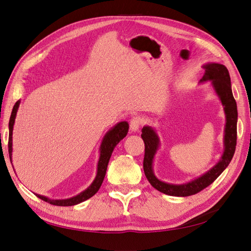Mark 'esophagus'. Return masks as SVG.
I'll use <instances>...</instances> for the list:
<instances>
[{
    "mask_svg": "<svg viewBox=\"0 0 251 251\" xmlns=\"http://www.w3.org/2000/svg\"><path fill=\"white\" fill-rule=\"evenodd\" d=\"M141 123H142V119L138 116H135L131 119L130 121V128L132 132H137L139 130V127L141 126Z\"/></svg>",
    "mask_w": 251,
    "mask_h": 251,
    "instance_id": "obj_1",
    "label": "esophagus"
}]
</instances>
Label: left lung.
<instances>
[{
	"label": "left lung",
	"instance_id": "8db88e82",
	"mask_svg": "<svg viewBox=\"0 0 251 251\" xmlns=\"http://www.w3.org/2000/svg\"><path fill=\"white\" fill-rule=\"evenodd\" d=\"M205 70L203 77L200 82L210 81L211 87L214 88L215 93L218 95L220 101L224 107L225 113V127H224V151L220 158L218 163L212 166L200 177L191 180L186 183L173 184L159 180L154 174L153 164L154 158L160 146L158 134L153 127L146 126L142 127L141 137L144 141V159H143V171L151 185L157 191L165 195L175 197H187L201 192L202 189L210 185L223 171L228 166L233 157L235 146H237V121L238 110L232 91L229 72L224 65L217 63H208L202 66Z\"/></svg>",
	"mask_w": 251,
	"mask_h": 251
}]
</instances>
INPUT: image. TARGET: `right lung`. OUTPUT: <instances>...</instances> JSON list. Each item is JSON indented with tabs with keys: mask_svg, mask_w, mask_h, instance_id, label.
<instances>
[{
	"mask_svg": "<svg viewBox=\"0 0 251 251\" xmlns=\"http://www.w3.org/2000/svg\"><path fill=\"white\" fill-rule=\"evenodd\" d=\"M20 103H21V100H18L16 102V104L13 105L11 116L9 119L8 151H9L10 161H12V131H13L14 120H16L17 112H18ZM127 131H128V124L126 123V121H120V123L114 126L111 130H109L107 132V134L104 135V137L102 138V141L100 143V159H98V163H97L96 177L93 180L92 183H91V185L88 188H86L85 191L81 192L80 194H78L76 196L72 197V198L62 199V200L49 199L48 197L37 195V194H35V196L37 197V198L46 201L52 205H57V206H72V205H76L78 203H81L83 201L90 199L91 197H93L98 192V189L100 188V186L102 184V181L105 176V172H107L108 163L110 161V158H111L113 151L119 143V141L126 137L127 134Z\"/></svg>",
	"mask_w": 251,
	"mask_h": 251,
	"instance_id": "obj_1",
	"label": "right lung"
}]
</instances>
